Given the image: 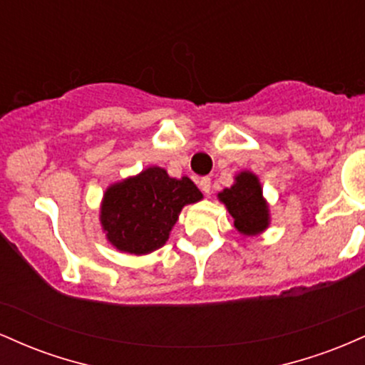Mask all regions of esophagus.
Listing matches in <instances>:
<instances>
[{"instance_id": "1", "label": "esophagus", "mask_w": 365, "mask_h": 365, "mask_svg": "<svg viewBox=\"0 0 365 365\" xmlns=\"http://www.w3.org/2000/svg\"><path fill=\"white\" fill-rule=\"evenodd\" d=\"M199 187H200V190L204 192V194H209V192H211V178H209V177L200 178L199 180Z\"/></svg>"}]
</instances>
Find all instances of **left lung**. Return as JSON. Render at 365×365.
Returning a JSON list of instances; mask_svg holds the SVG:
<instances>
[{"instance_id": "8db88e82", "label": "left lung", "mask_w": 365, "mask_h": 365, "mask_svg": "<svg viewBox=\"0 0 365 365\" xmlns=\"http://www.w3.org/2000/svg\"><path fill=\"white\" fill-rule=\"evenodd\" d=\"M220 200L235 220V228L244 235H257L267 228L269 215L255 175L249 171L238 175L235 183L221 192Z\"/></svg>"}]
</instances>
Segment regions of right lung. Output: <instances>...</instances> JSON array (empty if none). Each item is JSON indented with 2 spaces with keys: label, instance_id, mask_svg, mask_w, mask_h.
<instances>
[{
  "label": "right lung",
  "instance_id": "obj_1",
  "mask_svg": "<svg viewBox=\"0 0 365 365\" xmlns=\"http://www.w3.org/2000/svg\"><path fill=\"white\" fill-rule=\"evenodd\" d=\"M202 199L190 178H171L153 166L137 177L110 187L104 194L101 223L118 250L149 254L168 240L185 204Z\"/></svg>",
  "mask_w": 365,
  "mask_h": 365
}]
</instances>
